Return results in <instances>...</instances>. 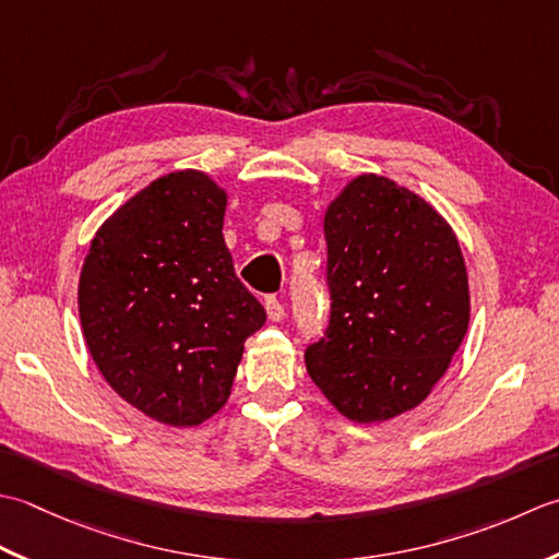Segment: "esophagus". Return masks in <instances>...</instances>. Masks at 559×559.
<instances>
[{"label": "esophagus", "instance_id": "1", "mask_svg": "<svg viewBox=\"0 0 559 559\" xmlns=\"http://www.w3.org/2000/svg\"><path fill=\"white\" fill-rule=\"evenodd\" d=\"M265 311H267V318L272 323H280L284 318V306L280 304L277 296H267L265 299Z\"/></svg>", "mask_w": 559, "mask_h": 559}]
</instances>
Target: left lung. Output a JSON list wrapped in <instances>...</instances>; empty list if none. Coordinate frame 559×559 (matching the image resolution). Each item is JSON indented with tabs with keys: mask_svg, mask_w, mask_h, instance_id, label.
Wrapping results in <instances>:
<instances>
[{
	"mask_svg": "<svg viewBox=\"0 0 559 559\" xmlns=\"http://www.w3.org/2000/svg\"><path fill=\"white\" fill-rule=\"evenodd\" d=\"M330 323L306 369L340 415L376 425L435 391L471 323L451 224L395 180L361 174L323 214Z\"/></svg>",
	"mask_w": 559,
	"mask_h": 559,
	"instance_id": "obj_1",
	"label": "left lung"
}]
</instances>
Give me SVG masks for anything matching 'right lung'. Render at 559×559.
Segmentation results:
<instances>
[{"instance_id":"1","label":"right lung","mask_w":559,"mask_h":559,"mask_svg":"<svg viewBox=\"0 0 559 559\" xmlns=\"http://www.w3.org/2000/svg\"><path fill=\"white\" fill-rule=\"evenodd\" d=\"M226 202L204 170H170L98 226L79 275L91 359L122 401L168 427L219 413L246 340L265 323L234 272Z\"/></svg>"}]
</instances>
